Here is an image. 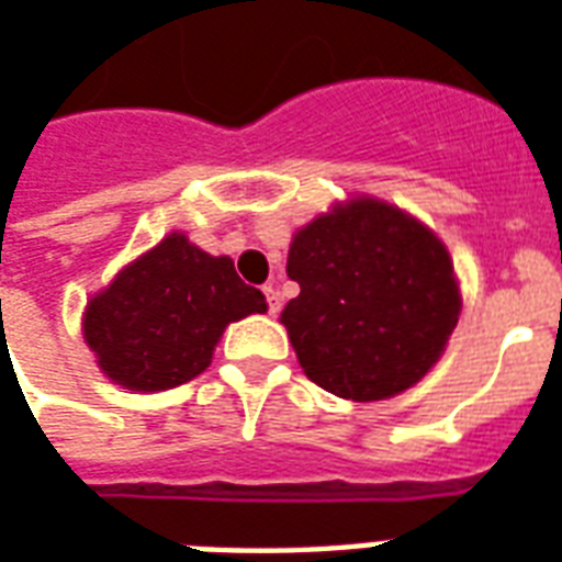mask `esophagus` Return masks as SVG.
<instances>
[{
    "label": "esophagus",
    "mask_w": 562,
    "mask_h": 562,
    "mask_svg": "<svg viewBox=\"0 0 562 562\" xmlns=\"http://www.w3.org/2000/svg\"><path fill=\"white\" fill-rule=\"evenodd\" d=\"M265 297H268V313L277 315L280 313V292L273 285H265Z\"/></svg>",
    "instance_id": "obj_1"
}]
</instances>
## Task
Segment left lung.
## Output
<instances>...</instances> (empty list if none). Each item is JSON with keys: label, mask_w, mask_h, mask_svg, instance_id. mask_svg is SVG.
Returning <instances> with one entry per match:
<instances>
[{"label": "left lung", "mask_w": 562, "mask_h": 562, "mask_svg": "<svg viewBox=\"0 0 562 562\" xmlns=\"http://www.w3.org/2000/svg\"><path fill=\"white\" fill-rule=\"evenodd\" d=\"M282 310L310 381L355 402L408 390L438 363L461 313L438 235L381 199L357 196L294 235Z\"/></svg>", "instance_id": "1"}]
</instances>
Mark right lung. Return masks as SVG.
Instances as JSON below:
<instances>
[{"label":"right lung","instance_id":"add662e5","mask_svg":"<svg viewBox=\"0 0 562 562\" xmlns=\"http://www.w3.org/2000/svg\"><path fill=\"white\" fill-rule=\"evenodd\" d=\"M265 310L228 256L172 232L91 297L82 336L110 381L157 393L202 375L228 324Z\"/></svg>","mask_w":562,"mask_h":562}]
</instances>
